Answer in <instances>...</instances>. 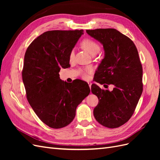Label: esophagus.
I'll use <instances>...</instances> for the list:
<instances>
[{
  "label": "esophagus",
  "instance_id": "34e87169",
  "mask_svg": "<svg viewBox=\"0 0 160 160\" xmlns=\"http://www.w3.org/2000/svg\"><path fill=\"white\" fill-rule=\"evenodd\" d=\"M88 84H89V88H91V82H88Z\"/></svg>",
  "mask_w": 160,
  "mask_h": 160
}]
</instances>
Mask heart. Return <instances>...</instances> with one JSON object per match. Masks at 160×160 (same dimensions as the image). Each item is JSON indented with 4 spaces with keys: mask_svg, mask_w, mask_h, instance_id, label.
Wrapping results in <instances>:
<instances>
[{
    "mask_svg": "<svg viewBox=\"0 0 160 160\" xmlns=\"http://www.w3.org/2000/svg\"><path fill=\"white\" fill-rule=\"evenodd\" d=\"M81 47L83 48L85 51L88 52L89 54L92 55L97 54V53L99 52L100 49L99 45L98 42L93 41V39H91V38H84V39L81 41ZM73 57H74V51H71L69 54L70 59H72V58H73ZM91 71H92L91 67H87V68L85 69V71L83 72V75H82V76H83L84 79H87L88 77V74L91 72Z\"/></svg>",
    "mask_w": 160,
    "mask_h": 160,
    "instance_id": "obj_1",
    "label": "heart"
}]
</instances>
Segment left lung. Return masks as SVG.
Returning <instances> with one entry per match:
<instances>
[{
    "label": "left lung",
    "instance_id": "obj_1",
    "mask_svg": "<svg viewBox=\"0 0 160 160\" xmlns=\"http://www.w3.org/2000/svg\"><path fill=\"white\" fill-rule=\"evenodd\" d=\"M86 31L103 45L105 51L95 81L105 84V88L114 86L110 91L91 85V92L99 99L94 117L106 128H119L133 114L143 91V69L138 49L129 37L114 28Z\"/></svg>",
    "mask_w": 160,
    "mask_h": 160
}]
</instances>
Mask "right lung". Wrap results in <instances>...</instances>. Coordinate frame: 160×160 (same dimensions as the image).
Here are the masks:
<instances>
[{"instance_id":"right-lung-1","label":"right lung","mask_w":160,"mask_h":160,"mask_svg":"<svg viewBox=\"0 0 160 160\" xmlns=\"http://www.w3.org/2000/svg\"><path fill=\"white\" fill-rule=\"evenodd\" d=\"M83 30L49 31L28 47L22 77L27 99L48 126L59 129L72 122L76 109L90 93L81 80L69 83L59 77L61 68L69 67V54Z\"/></svg>"}]
</instances>
